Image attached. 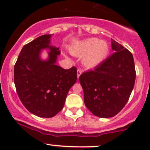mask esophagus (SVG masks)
<instances>
[{
	"label": "esophagus",
	"instance_id": "obj_1",
	"mask_svg": "<svg viewBox=\"0 0 150 150\" xmlns=\"http://www.w3.org/2000/svg\"><path fill=\"white\" fill-rule=\"evenodd\" d=\"M82 70H80V69H78V70H77V77H78V78H79V77L80 76V75H81V74H82Z\"/></svg>",
	"mask_w": 150,
	"mask_h": 150
}]
</instances>
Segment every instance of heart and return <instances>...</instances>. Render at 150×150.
Instances as JSON below:
<instances>
[{
  "mask_svg": "<svg viewBox=\"0 0 150 150\" xmlns=\"http://www.w3.org/2000/svg\"><path fill=\"white\" fill-rule=\"evenodd\" d=\"M72 55L82 58L87 68H94L106 59L109 52L108 44L96 38H89L78 42L70 49Z\"/></svg>",
  "mask_w": 150,
  "mask_h": 150,
  "instance_id": "1",
  "label": "heart"
}]
</instances>
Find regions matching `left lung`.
<instances>
[{"label": "left lung", "instance_id": "left-lung-1", "mask_svg": "<svg viewBox=\"0 0 150 150\" xmlns=\"http://www.w3.org/2000/svg\"><path fill=\"white\" fill-rule=\"evenodd\" d=\"M115 51L94 70L79 77L86 107L94 116L106 118L116 116L128 102L135 85L136 73L130 51L111 39Z\"/></svg>", "mask_w": 150, "mask_h": 150}]
</instances>
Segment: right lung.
Returning a JSON list of instances; mask_svg holds the SVG:
<instances>
[{
  "label": "right lung",
  "instance_id": "add662e5",
  "mask_svg": "<svg viewBox=\"0 0 150 150\" xmlns=\"http://www.w3.org/2000/svg\"><path fill=\"white\" fill-rule=\"evenodd\" d=\"M51 34H44L22 48L14 67L18 97L30 112L42 118L56 116L63 109L69 89L77 81V68L65 70L56 65L58 48L49 46ZM50 49L47 61L39 57L40 50Z\"/></svg>",
  "mask_w": 150,
  "mask_h": 150
}]
</instances>
